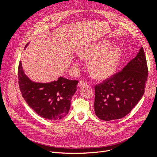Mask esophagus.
<instances>
[{
	"label": "esophagus",
	"instance_id": "obj_1",
	"mask_svg": "<svg viewBox=\"0 0 157 157\" xmlns=\"http://www.w3.org/2000/svg\"><path fill=\"white\" fill-rule=\"evenodd\" d=\"M87 82L85 81H79V83H78V86L79 87H81V86H87Z\"/></svg>",
	"mask_w": 157,
	"mask_h": 157
}]
</instances>
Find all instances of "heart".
Wrapping results in <instances>:
<instances>
[{
	"label": "heart",
	"instance_id": "heart-1",
	"mask_svg": "<svg viewBox=\"0 0 157 157\" xmlns=\"http://www.w3.org/2000/svg\"><path fill=\"white\" fill-rule=\"evenodd\" d=\"M84 59H91L89 69L94 78L104 80L110 78L117 70L122 57V52L118 47H112L109 41L88 44L78 52Z\"/></svg>",
	"mask_w": 157,
	"mask_h": 157
}]
</instances>
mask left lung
<instances>
[{
    "mask_svg": "<svg viewBox=\"0 0 157 157\" xmlns=\"http://www.w3.org/2000/svg\"><path fill=\"white\" fill-rule=\"evenodd\" d=\"M148 68L143 47L122 70L95 86L94 110L101 120L121 119L128 114L145 92Z\"/></svg>",
    "mask_w": 157,
    "mask_h": 157,
    "instance_id": "left-lung-1",
    "label": "left lung"
}]
</instances>
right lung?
<instances>
[{
	"instance_id": "add662e5",
	"label": "right lung",
	"mask_w": 157,
	"mask_h": 157,
	"mask_svg": "<svg viewBox=\"0 0 157 157\" xmlns=\"http://www.w3.org/2000/svg\"><path fill=\"white\" fill-rule=\"evenodd\" d=\"M18 76L22 96L37 114L53 121L61 119L68 114L72 97L76 91L78 81L59 77L50 82L32 81L25 74L21 61Z\"/></svg>"
}]
</instances>
